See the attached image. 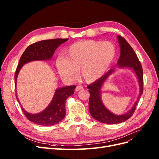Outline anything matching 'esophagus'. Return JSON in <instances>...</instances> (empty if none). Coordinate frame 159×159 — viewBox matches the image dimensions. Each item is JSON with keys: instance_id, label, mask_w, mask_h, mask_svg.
Here are the masks:
<instances>
[{"instance_id": "esophagus-1", "label": "esophagus", "mask_w": 159, "mask_h": 159, "mask_svg": "<svg viewBox=\"0 0 159 159\" xmlns=\"http://www.w3.org/2000/svg\"><path fill=\"white\" fill-rule=\"evenodd\" d=\"M81 89H83V87H82V86H81V85H78L76 87V88H75V91H80Z\"/></svg>"}]
</instances>
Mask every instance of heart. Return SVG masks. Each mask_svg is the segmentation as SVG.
Masks as SVG:
<instances>
[{
	"label": "heart",
	"instance_id": "b5f03b06",
	"mask_svg": "<svg viewBox=\"0 0 159 159\" xmlns=\"http://www.w3.org/2000/svg\"><path fill=\"white\" fill-rule=\"evenodd\" d=\"M116 52V47L111 42L81 41L71 45L65 51L64 57L56 60V68L65 80L74 81L80 70L85 82L93 83L106 73Z\"/></svg>",
	"mask_w": 159,
	"mask_h": 159
}]
</instances>
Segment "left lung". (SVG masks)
<instances>
[{"mask_svg":"<svg viewBox=\"0 0 159 159\" xmlns=\"http://www.w3.org/2000/svg\"><path fill=\"white\" fill-rule=\"evenodd\" d=\"M120 46V57L117 61L119 68H129L135 73L139 81V96L131 109L123 115H115L110 111L105 106L101 97L102 89L104 83L109 77L113 74L115 68L109 70L99 80L91 84L88 86L90 97L89 99V110L91 116L97 121L107 124H117L125 121L131 117L143 92V71L141 62L139 61L135 52L129 45L126 40L121 36H117Z\"/></svg>","mask_w":159,"mask_h":159,"instance_id":"left-lung-1","label":"left lung"}]
</instances>
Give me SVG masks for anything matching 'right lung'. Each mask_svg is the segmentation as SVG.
Instances as JSON below:
<instances>
[{
	"instance_id": "add662e5",
	"label": "right lung",
	"mask_w": 159,
	"mask_h": 159,
	"mask_svg": "<svg viewBox=\"0 0 159 159\" xmlns=\"http://www.w3.org/2000/svg\"><path fill=\"white\" fill-rule=\"evenodd\" d=\"M68 40V38H65V39L56 38V39L37 42L28 46L20 57L18 66L17 67L15 75H14L15 88H16L18 73L24 65L32 61L51 60L57 48ZM75 89V85L57 88L55 91L54 97L51 102L44 111L36 114H32L28 113L21 106L24 114L29 121L39 125L50 126L58 123L64 118L66 115V101L70 96L74 94ZM16 97L18 102L20 103L17 95Z\"/></svg>"
}]
</instances>
